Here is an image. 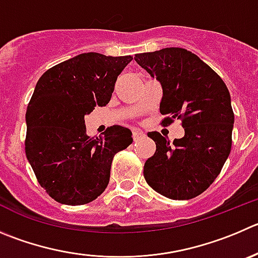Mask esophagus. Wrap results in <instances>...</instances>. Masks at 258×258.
Masks as SVG:
<instances>
[{
  "mask_svg": "<svg viewBox=\"0 0 258 258\" xmlns=\"http://www.w3.org/2000/svg\"><path fill=\"white\" fill-rule=\"evenodd\" d=\"M144 133L142 131H139V129H133V138L134 141H138L141 137H143Z\"/></svg>",
  "mask_w": 258,
  "mask_h": 258,
  "instance_id": "obj_1",
  "label": "esophagus"
}]
</instances>
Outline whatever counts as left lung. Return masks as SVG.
Instances as JSON below:
<instances>
[{
	"instance_id": "left-lung-1",
	"label": "left lung",
	"mask_w": 258,
	"mask_h": 258,
	"mask_svg": "<svg viewBox=\"0 0 258 258\" xmlns=\"http://www.w3.org/2000/svg\"><path fill=\"white\" fill-rule=\"evenodd\" d=\"M134 59L161 83L163 125L181 119L185 129L173 143L148 133L156 153L144 163V178L172 200L196 198L214 182L230 153L234 114L229 91L207 63L183 48L136 54Z\"/></svg>"
}]
</instances>
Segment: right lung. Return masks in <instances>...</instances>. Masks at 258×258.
Returning <instances> with one entry per match:
<instances>
[{
    "mask_svg": "<svg viewBox=\"0 0 258 258\" xmlns=\"http://www.w3.org/2000/svg\"><path fill=\"white\" fill-rule=\"evenodd\" d=\"M133 57L82 53L49 68L26 110L25 153L39 183L66 205L95 200L106 188L114 154L133 143L127 127L86 134L85 116L106 106L117 76Z\"/></svg>",
    "mask_w": 258,
    "mask_h": 258,
    "instance_id": "1",
    "label": "right lung"
}]
</instances>
